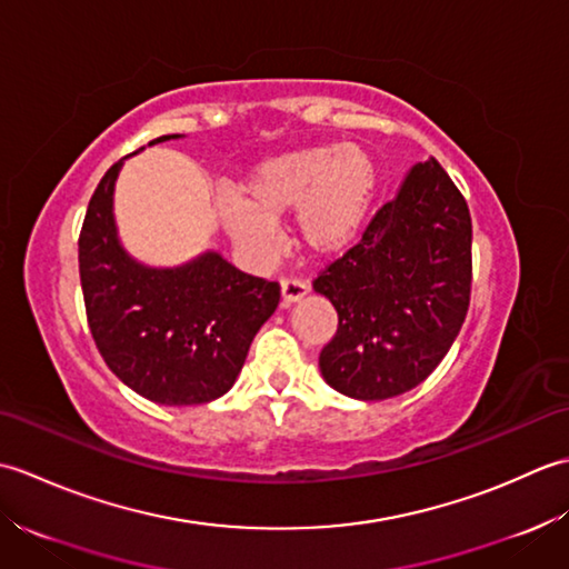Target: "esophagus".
<instances>
[{
    "mask_svg": "<svg viewBox=\"0 0 569 569\" xmlns=\"http://www.w3.org/2000/svg\"><path fill=\"white\" fill-rule=\"evenodd\" d=\"M310 291V286L306 281H300V278H283L281 281V303L283 308H288L296 300L303 298Z\"/></svg>",
    "mask_w": 569,
    "mask_h": 569,
    "instance_id": "34e87169",
    "label": "esophagus"
}]
</instances>
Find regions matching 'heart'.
I'll use <instances>...</instances> for the list:
<instances>
[{
    "mask_svg": "<svg viewBox=\"0 0 569 569\" xmlns=\"http://www.w3.org/2000/svg\"><path fill=\"white\" fill-rule=\"evenodd\" d=\"M379 171L359 143H318L253 168L241 200H224L222 224L239 249L266 261L278 249L276 222L296 212L298 244L318 257L349 249L365 229Z\"/></svg>",
    "mask_w": 569,
    "mask_h": 569,
    "instance_id": "b5f03b06",
    "label": "heart"
}]
</instances>
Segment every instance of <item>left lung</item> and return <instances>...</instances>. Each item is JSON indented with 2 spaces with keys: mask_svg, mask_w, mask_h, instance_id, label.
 <instances>
[{
  "mask_svg": "<svg viewBox=\"0 0 569 569\" xmlns=\"http://www.w3.org/2000/svg\"><path fill=\"white\" fill-rule=\"evenodd\" d=\"M312 288L340 320L320 352L335 391L383 401L426 381L462 330L471 293V217L445 168L435 159L413 166Z\"/></svg>",
  "mask_w": 569,
  "mask_h": 569,
  "instance_id": "obj_1",
  "label": "left lung"
}]
</instances>
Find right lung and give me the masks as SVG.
<instances>
[{
    "mask_svg": "<svg viewBox=\"0 0 569 569\" xmlns=\"http://www.w3.org/2000/svg\"><path fill=\"white\" fill-rule=\"evenodd\" d=\"M166 134L149 143L176 139ZM122 161L94 188L78 239L92 340L119 379L163 406H198L232 389L281 286L208 251L180 269H147L119 247L112 192Z\"/></svg>",
    "mask_w": 569,
    "mask_h": 569,
    "instance_id": "right-lung-1",
    "label": "right lung"
}]
</instances>
